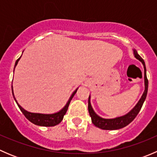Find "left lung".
<instances>
[{
  "mask_svg": "<svg viewBox=\"0 0 157 157\" xmlns=\"http://www.w3.org/2000/svg\"><path fill=\"white\" fill-rule=\"evenodd\" d=\"M134 55L137 59H138L139 61H140L142 62L144 65V83H145V90L144 92L143 95H142L141 98L139 100V102H137V105L134 106V108L131 111H130L128 114H126L125 115H123V116L118 117V118H112V119H106V118H102L101 117H99V115H96L95 113V112L93 111V108L91 106V104H90V96H89V100H88V110L89 113H90V117H91L92 122L93 123L96 127L101 128V129L103 130H117L120 129V128H122L125 126H127L128 124H129L135 118V117L137 116V114L139 113L140 110L141 109L142 105H143L145 99H146L147 94V90H148V80H147V74H146V67H145V63L144 61L143 60V58L140 56V55L137 54V51L134 50Z\"/></svg>",
  "mask_w": 157,
  "mask_h": 157,
  "instance_id": "left-lung-1",
  "label": "left lung"
}]
</instances>
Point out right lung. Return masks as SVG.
Instances as JSON below:
<instances>
[{"label": "right lung", "instance_id": "1", "mask_svg": "<svg viewBox=\"0 0 157 157\" xmlns=\"http://www.w3.org/2000/svg\"><path fill=\"white\" fill-rule=\"evenodd\" d=\"M21 58V57H20ZM20 58H19L17 60L15 63V67L17 66V63H18L19 60L20 59ZM15 69V67H14ZM77 90L73 93V94L71 95V96L70 97L68 102L66 104L65 106L64 107L61 111H59L58 112L55 114H39V113H32V112H27V111L25 110L24 109L22 108L18 103H17V100H16L15 97H14V95H13V86H12V93L13 95V98L15 99V101L17 102V105L19 106L21 112H23V115H25L26 118L29 120V121H31L32 123H33L34 124H36V125H39V126H45V127H52V126H55L57 125V124H59L61 121L63 120V118H64V115H65L66 112H67V109H68L69 106V104L71 102V99L72 98L74 97V96L75 95V93H77Z\"/></svg>", "mask_w": 157, "mask_h": 157}]
</instances>
